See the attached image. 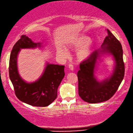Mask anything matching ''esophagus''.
Masks as SVG:
<instances>
[{"instance_id": "1", "label": "esophagus", "mask_w": 133, "mask_h": 133, "mask_svg": "<svg viewBox=\"0 0 133 133\" xmlns=\"http://www.w3.org/2000/svg\"><path fill=\"white\" fill-rule=\"evenodd\" d=\"M69 69L70 70H74V66H73V65L72 64L69 65Z\"/></svg>"}]
</instances>
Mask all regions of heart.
Returning a JSON list of instances; mask_svg holds the SVG:
<instances>
[{"label": "heart", "mask_w": 133, "mask_h": 133, "mask_svg": "<svg viewBox=\"0 0 133 133\" xmlns=\"http://www.w3.org/2000/svg\"><path fill=\"white\" fill-rule=\"evenodd\" d=\"M68 47L71 49H78L76 56L79 61H84L91 58L96 47V42L91 40L90 37L84 34L76 36L69 42ZM58 55L61 58H65L69 55L68 51L65 48H59L58 50Z\"/></svg>", "instance_id": "b5f03b06"}]
</instances>
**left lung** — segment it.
<instances>
[{
    "mask_svg": "<svg viewBox=\"0 0 133 133\" xmlns=\"http://www.w3.org/2000/svg\"><path fill=\"white\" fill-rule=\"evenodd\" d=\"M105 37L101 48L94 52L90 58L80 65L77 72L78 95L84 101L97 103L110 99L122 82L124 75L123 50L120 42L107 29ZM107 55H111L115 66L110 76L99 81L95 76L97 65Z\"/></svg>",
    "mask_w": 133,
    "mask_h": 133,
    "instance_id": "obj_1",
    "label": "left lung"
}]
</instances>
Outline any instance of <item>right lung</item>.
I'll return each mask as SVG.
<instances>
[{"label": "right lung", "instance_id": "add662e5", "mask_svg": "<svg viewBox=\"0 0 133 133\" xmlns=\"http://www.w3.org/2000/svg\"><path fill=\"white\" fill-rule=\"evenodd\" d=\"M42 42H34L26 36H21L11 52L9 76L18 99L36 107H46L57 96V89L65 76L64 67L46 62L41 76L33 82H27L19 73L18 56L22 49H42Z\"/></svg>", "mask_w": 133, "mask_h": 133}]
</instances>
